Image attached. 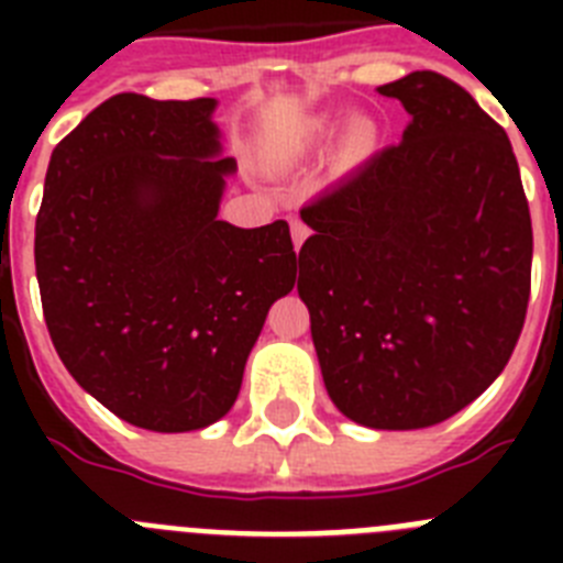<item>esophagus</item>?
Returning <instances> with one entry per match:
<instances>
[{
    "label": "esophagus",
    "instance_id": "obj_1",
    "mask_svg": "<svg viewBox=\"0 0 563 563\" xmlns=\"http://www.w3.org/2000/svg\"><path fill=\"white\" fill-rule=\"evenodd\" d=\"M290 228H292V242H296V251H301V245H305V239L310 236V228H307L301 220H292Z\"/></svg>",
    "mask_w": 563,
    "mask_h": 563
}]
</instances>
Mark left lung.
<instances>
[{
	"label": "left lung",
	"instance_id": "left-lung-1",
	"mask_svg": "<svg viewBox=\"0 0 563 563\" xmlns=\"http://www.w3.org/2000/svg\"><path fill=\"white\" fill-rule=\"evenodd\" d=\"M380 96L411 123L301 208L298 296L338 411L411 431L465 409L514 355L533 225L514 146L471 92L417 69Z\"/></svg>",
	"mask_w": 563,
	"mask_h": 563
}]
</instances>
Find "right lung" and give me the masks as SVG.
<instances>
[{
  "label": "right lung",
  "instance_id": "add662e5",
  "mask_svg": "<svg viewBox=\"0 0 563 563\" xmlns=\"http://www.w3.org/2000/svg\"><path fill=\"white\" fill-rule=\"evenodd\" d=\"M217 101L121 92L53 148L36 217L44 321L84 391L137 429L231 411L273 301L296 285L290 228L222 222L233 157Z\"/></svg>",
  "mask_w": 563,
  "mask_h": 563
}]
</instances>
